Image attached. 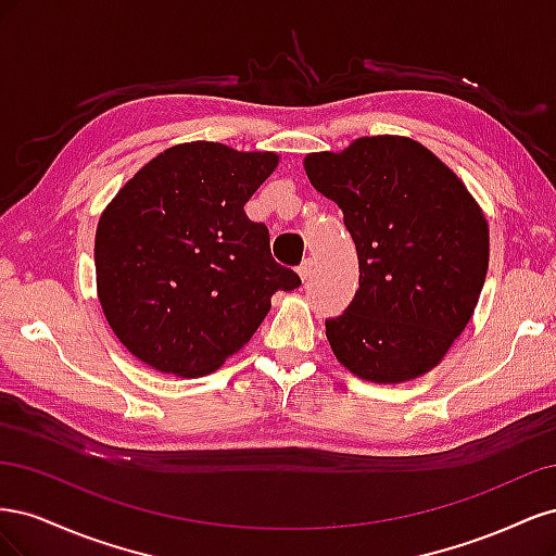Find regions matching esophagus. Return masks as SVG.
<instances>
[{"label": "esophagus", "instance_id": "34e87169", "mask_svg": "<svg viewBox=\"0 0 556 556\" xmlns=\"http://www.w3.org/2000/svg\"><path fill=\"white\" fill-rule=\"evenodd\" d=\"M313 266H315V262H313V257H306L304 262H301L299 264V268H296V271H299V276H301V280H308L311 278V274H313Z\"/></svg>", "mask_w": 556, "mask_h": 556}]
</instances>
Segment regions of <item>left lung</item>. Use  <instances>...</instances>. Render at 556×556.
Returning a JSON list of instances; mask_svg holds the SVG:
<instances>
[{"mask_svg": "<svg viewBox=\"0 0 556 556\" xmlns=\"http://www.w3.org/2000/svg\"><path fill=\"white\" fill-rule=\"evenodd\" d=\"M304 166L343 211L359 260L355 299L325 323L333 355L374 382L427 374L468 325L490 266L476 199L431 150L401 137H364Z\"/></svg>", "mask_w": 556, "mask_h": 556, "instance_id": "8db88e82", "label": "left lung"}]
</instances>
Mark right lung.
<instances>
[{"instance_id":"add662e5","label":"right lung","mask_w":556,"mask_h":556,"mask_svg":"<svg viewBox=\"0 0 556 556\" xmlns=\"http://www.w3.org/2000/svg\"><path fill=\"white\" fill-rule=\"evenodd\" d=\"M278 155L194 141L164 150L99 217V304L121 343L148 366L206 376L239 352L301 278L278 264L245 201Z\"/></svg>"}]
</instances>
